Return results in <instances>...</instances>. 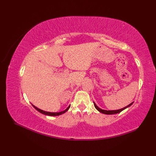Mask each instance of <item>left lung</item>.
I'll use <instances>...</instances> for the list:
<instances>
[{"instance_id": "1", "label": "left lung", "mask_w": 156, "mask_h": 156, "mask_svg": "<svg viewBox=\"0 0 156 156\" xmlns=\"http://www.w3.org/2000/svg\"><path fill=\"white\" fill-rule=\"evenodd\" d=\"M133 102H132L131 103H130L129 105H128L125 107H124V108H120V109H119V110H113V111H107V110L101 109V108H99V107L96 105V103H94V107H96V109H97L98 111H100V112L103 113V114H105V115H114V114H117V113H119V112H120L121 111H122L123 110L126 109V108L130 107L132 104H133Z\"/></svg>"}]
</instances>
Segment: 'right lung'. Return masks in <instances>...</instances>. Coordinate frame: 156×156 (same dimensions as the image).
Returning a JSON list of instances; mask_svg holds the SVG:
<instances>
[{
	"label": "right lung",
	"instance_id": "right-lung-1",
	"mask_svg": "<svg viewBox=\"0 0 156 156\" xmlns=\"http://www.w3.org/2000/svg\"><path fill=\"white\" fill-rule=\"evenodd\" d=\"M32 105L33 107H34L37 111H39L40 112L42 113V114L45 115H48V116H58V115H62V114H64V113H65L66 112V111L69 109V108L70 107V105H69V106H68V107L66 108V109L64 110V111H63L59 112H47V111H43V110H41V109H40V108H38L37 107H36V106H34V105H33L32 104Z\"/></svg>",
	"mask_w": 156,
	"mask_h": 156
}]
</instances>
